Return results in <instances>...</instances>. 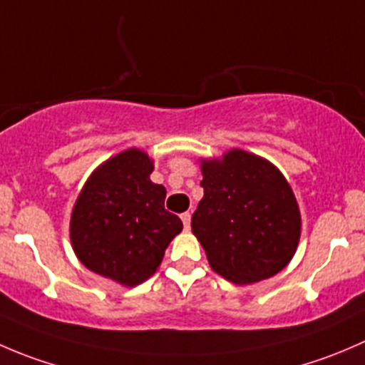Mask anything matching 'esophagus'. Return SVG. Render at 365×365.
Returning <instances> with one entry per match:
<instances>
[{
  "label": "esophagus",
  "mask_w": 365,
  "mask_h": 365,
  "mask_svg": "<svg viewBox=\"0 0 365 365\" xmlns=\"http://www.w3.org/2000/svg\"><path fill=\"white\" fill-rule=\"evenodd\" d=\"M182 222H183V227H185L187 231L190 230V212H185V213H182Z\"/></svg>",
  "instance_id": "esophagus-1"
}]
</instances>
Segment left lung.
<instances>
[{
	"label": "left lung",
	"mask_w": 365,
	"mask_h": 365,
	"mask_svg": "<svg viewBox=\"0 0 365 365\" xmlns=\"http://www.w3.org/2000/svg\"><path fill=\"white\" fill-rule=\"evenodd\" d=\"M203 200L192 233L213 272L235 284L279 274L295 256L302 219L292 185L272 162L233 148L201 159Z\"/></svg>",
	"instance_id": "1"
}]
</instances>
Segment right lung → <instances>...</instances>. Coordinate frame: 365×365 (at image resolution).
Listing matches in <instances>:
<instances>
[{"label": "right lung", "mask_w": 365, "mask_h": 365, "mask_svg": "<svg viewBox=\"0 0 365 365\" xmlns=\"http://www.w3.org/2000/svg\"><path fill=\"white\" fill-rule=\"evenodd\" d=\"M152 171L146 152H120L91 173L70 215L77 259L128 288L155 274L169 242L183 230L164 208L165 189L150 180Z\"/></svg>", "instance_id": "right-lung-1"}]
</instances>
